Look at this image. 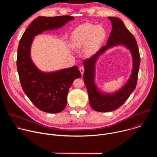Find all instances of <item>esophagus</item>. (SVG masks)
<instances>
[{"label": "esophagus", "mask_w": 157, "mask_h": 157, "mask_svg": "<svg viewBox=\"0 0 157 157\" xmlns=\"http://www.w3.org/2000/svg\"><path fill=\"white\" fill-rule=\"evenodd\" d=\"M79 71H80L81 75H83V74H84V68L83 66H81V67H80V68H79Z\"/></svg>", "instance_id": "1"}]
</instances>
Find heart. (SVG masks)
Listing matches in <instances>:
<instances>
[{"label":"heart","mask_w":157,"mask_h":157,"mask_svg":"<svg viewBox=\"0 0 157 157\" xmlns=\"http://www.w3.org/2000/svg\"><path fill=\"white\" fill-rule=\"evenodd\" d=\"M105 36L106 32L102 25L84 24L73 31L70 39V46L74 49L84 47L85 54L91 56L99 50Z\"/></svg>","instance_id":"obj_1"}]
</instances>
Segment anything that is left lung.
I'll return each instance as SVG.
<instances>
[{
	"mask_svg": "<svg viewBox=\"0 0 157 157\" xmlns=\"http://www.w3.org/2000/svg\"><path fill=\"white\" fill-rule=\"evenodd\" d=\"M113 29L106 45L102 47L90 58L83 61L84 81L91 108L98 112L107 113L114 110L122 105L136 89L140 63L139 50L136 38L126 28L121 19L108 17ZM122 46L129 50L132 59V72L126 84L119 90L113 93L102 92L95 82V65L99 57L113 47Z\"/></svg>",
	"mask_w": 157,
	"mask_h": 157,
	"instance_id": "left-lung-1",
	"label": "left lung"
}]
</instances>
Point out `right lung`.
<instances>
[{
	"mask_svg": "<svg viewBox=\"0 0 157 157\" xmlns=\"http://www.w3.org/2000/svg\"><path fill=\"white\" fill-rule=\"evenodd\" d=\"M74 18L69 15L40 16L30 24L19 42L17 68L21 86L32 102L45 113H59L65 108L69 89L81 74L77 66L54 71H41L32 59V44L35 36L60 29Z\"/></svg>",
	"mask_w": 157,
	"mask_h": 157,
	"instance_id": "right-lung-1",
	"label": "right lung"
}]
</instances>
